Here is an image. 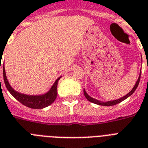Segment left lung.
<instances>
[{"mask_svg":"<svg viewBox=\"0 0 148 148\" xmlns=\"http://www.w3.org/2000/svg\"><path fill=\"white\" fill-rule=\"evenodd\" d=\"M140 74H141V71L140 72V75H139L138 77V80H137L136 84H134V87L132 88V90L129 92L128 93H127V94L125 95V96H124V97H121V98H119V99H115V100H111V101H107V102H103V101H100V100H98V99H94V98H93V97H90L87 93H86V90H85V89H84V96L85 97H86V99H88L89 101L91 102V103H95V104H97V105H100V106H114V105H116V104H118V103H121V102H122L123 100H125V99H127L128 97H129L131 96V95H132L133 93H134V91L136 90L137 87H138V86L139 84V82H140Z\"/></svg>","mask_w":148,"mask_h":148,"instance_id":"8db88e82","label":"left lung"}]
</instances>
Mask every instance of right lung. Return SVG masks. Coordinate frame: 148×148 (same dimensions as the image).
I'll return each instance as SVG.
<instances>
[{
	"label": "right lung",
	"mask_w": 148,
	"mask_h": 148,
	"mask_svg": "<svg viewBox=\"0 0 148 148\" xmlns=\"http://www.w3.org/2000/svg\"><path fill=\"white\" fill-rule=\"evenodd\" d=\"M3 75L5 86L8 90V91L10 93V94L16 99H17L20 103H21L24 106H27V107L31 108V109H43V108H45L47 106H49V105H51V103L55 101L56 97H57L58 82L60 80L61 77L55 80V82L54 83V84L52 85L51 89L47 93L42 95H26L16 91L10 85L8 78H7V76H6L4 64L3 65Z\"/></svg>",
	"instance_id": "1"
}]
</instances>
